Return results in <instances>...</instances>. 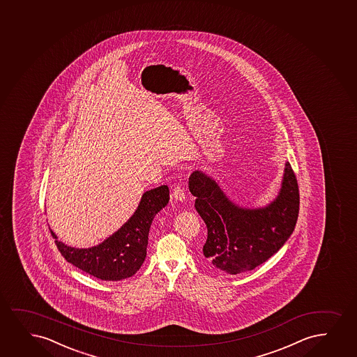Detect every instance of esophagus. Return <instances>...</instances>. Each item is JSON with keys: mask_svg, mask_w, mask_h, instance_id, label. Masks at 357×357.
Returning <instances> with one entry per match:
<instances>
[{"mask_svg": "<svg viewBox=\"0 0 357 357\" xmlns=\"http://www.w3.org/2000/svg\"><path fill=\"white\" fill-rule=\"evenodd\" d=\"M172 196L176 201H179V202H185V199H186V197H185L184 190L181 189V186H179V185L174 186Z\"/></svg>", "mask_w": 357, "mask_h": 357, "instance_id": "1", "label": "esophagus"}]
</instances>
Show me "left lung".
<instances>
[{"mask_svg": "<svg viewBox=\"0 0 357 357\" xmlns=\"http://www.w3.org/2000/svg\"><path fill=\"white\" fill-rule=\"evenodd\" d=\"M189 189L196 197V211L207 225L203 259L215 271L229 274L252 271L278 252L295 229L298 184L289 162L279 194L266 207H239L202 171L190 176Z\"/></svg>", "mask_w": 357, "mask_h": 357, "instance_id": "1", "label": "left lung"}]
</instances>
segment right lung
Returning <instances> with one entry per match:
<instances>
[{
    "label": "right lung",
    "mask_w": 357,
    "mask_h": 357,
    "mask_svg": "<svg viewBox=\"0 0 357 357\" xmlns=\"http://www.w3.org/2000/svg\"><path fill=\"white\" fill-rule=\"evenodd\" d=\"M168 201L167 185L146 191L133 215L96 247H68L58 241V236L52 229L50 232L67 262L101 280H123L132 277L146 260L150 226L155 215L167 206Z\"/></svg>",
    "instance_id": "right-lung-1"
}]
</instances>
